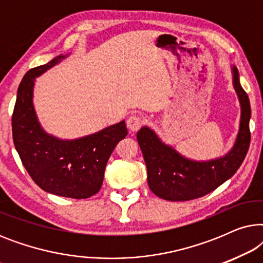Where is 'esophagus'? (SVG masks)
Wrapping results in <instances>:
<instances>
[{
  "instance_id": "esophagus-1",
  "label": "esophagus",
  "mask_w": 263,
  "mask_h": 263,
  "mask_svg": "<svg viewBox=\"0 0 263 263\" xmlns=\"http://www.w3.org/2000/svg\"><path fill=\"white\" fill-rule=\"evenodd\" d=\"M143 120L140 116H136V115H133L128 118L127 121V127L132 133H136L140 128L142 127Z\"/></svg>"
}]
</instances>
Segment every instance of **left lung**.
Segmentation results:
<instances>
[{
    "label": "left lung",
    "instance_id": "1",
    "mask_svg": "<svg viewBox=\"0 0 263 263\" xmlns=\"http://www.w3.org/2000/svg\"><path fill=\"white\" fill-rule=\"evenodd\" d=\"M233 86L240 103V124L235 146L226 156L210 161H194L165 145L148 127L138 132V142L147 166V182L157 196L168 201H188L207 195L231 178L242 165L250 145L249 97L232 67Z\"/></svg>",
    "mask_w": 263,
    "mask_h": 263
}]
</instances>
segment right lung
<instances>
[{
    "mask_svg": "<svg viewBox=\"0 0 263 263\" xmlns=\"http://www.w3.org/2000/svg\"><path fill=\"white\" fill-rule=\"evenodd\" d=\"M64 57L57 56L25 74L12 116L13 141L39 188L59 196L87 199L102 188L107 160L128 130L124 121L77 140H60L43 130L32 103L34 80Z\"/></svg>",
    "mask_w": 263,
    "mask_h": 263,
    "instance_id": "add662e5",
    "label": "right lung"
}]
</instances>
